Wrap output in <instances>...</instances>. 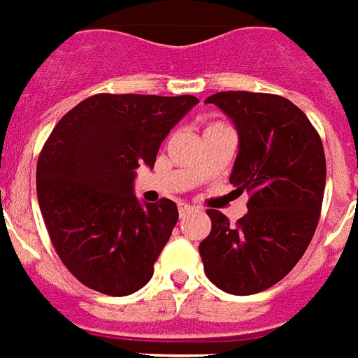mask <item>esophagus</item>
<instances>
[{"instance_id":"esophagus-1","label":"esophagus","mask_w":358,"mask_h":358,"mask_svg":"<svg viewBox=\"0 0 358 358\" xmlns=\"http://www.w3.org/2000/svg\"><path fill=\"white\" fill-rule=\"evenodd\" d=\"M189 210H192V205H187V203H178V214H180V216H186Z\"/></svg>"}]
</instances>
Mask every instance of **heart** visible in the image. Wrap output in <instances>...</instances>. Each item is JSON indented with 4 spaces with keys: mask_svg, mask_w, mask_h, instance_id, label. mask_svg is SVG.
<instances>
[{
    "mask_svg": "<svg viewBox=\"0 0 358 358\" xmlns=\"http://www.w3.org/2000/svg\"><path fill=\"white\" fill-rule=\"evenodd\" d=\"M210 127H213V125H210Z\"/></svg>",
    "mask_w": 358,
    "mask_h": 358,
    "instance_id": "obj_1",
    "label": "heart"
}]
</instances>
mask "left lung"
<instances>
[{
	"mask_svg": "<svg viewBox=\"0 0 358 358\" xmlns=\"http://www.w3.org/2000/svg\"><path fill=\"white\" fill-rule=\"evenodd\" d=\"M239 134L229 182L248 192V213L237 226L208 208L213 229L199 245L205 273L227 294L248 296L287 277L319 224L327 161L319 134L290 100L264 92H216Z\"/></svg>",
	"mask_w": 358,
	"mask_h": 358,
	"instance_id": "left-lung-1",
	"label": "left lung"
}]
</instances>
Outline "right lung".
Instances as JSON below:
<instances>
[{
    "label": "right lung",
    "instance_id": "obj_1",
    "mask_svg": "<svg viewBox=\"0 0 358 358\" xmlns=\"http://www.w3.org/2000/svg\"><path fill=\"white\" fill-rule=\"evenodd\" d=\"M197 102L94 94L52 129L36 172L39 208L60 260L85 287L127 296L152 279L178 208L171 199L140 203L136 169H153L161 142Z\"/></svg>",
    "mask_w": 358,
    "mask_h": 358
}]
</instances>
